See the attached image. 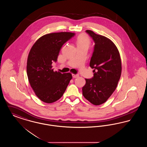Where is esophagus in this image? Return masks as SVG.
<instances>
[{
  "mask_svg": "<svg viewBox=\"0 0 147 147\" xmlns=\"http://www.w3.org/2000/svg\"><path fill=\"white\" fill-rule=\"evenodd\" d=\"M72 76L74 78H77L78 77H79V75L78 74H72Z\"/></svg>",
  "mask_w": 147,
  "mask_h": 147,
  "instance_id": "34e87169",
  "label": "esophagus"
}]
</instances>
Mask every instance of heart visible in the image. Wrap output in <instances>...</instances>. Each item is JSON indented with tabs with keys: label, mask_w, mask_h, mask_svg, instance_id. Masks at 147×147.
Wrapping results in <instances>:
<instances>
[{
	"label": "heart",
	"mask_w": 147,
	"mask_h": 147,
	"mask_svg": "<svg viewBox=\"0 0 147 147\" xmlns=\"http://www.w3.org/2000/svg\"><path fill=\"white\" fill-rule=\"evenodd\" d=\"M77 46L83 45L89 47L90 44V40L86 35H80L77 38Z\"/></svg>",
	"instance_id": "b5f03b06"
}]
</instances>
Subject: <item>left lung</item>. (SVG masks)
<instances>
[{
	"label": "left lung",
	"instance_id": "8db88e82",
	"mask_svg": "<svg viewBox=\"0 0 147 147\" xmlns=\"http://www.w3.org/2000/svg\"><path fill=\"white\" fill-rule=\"evenodd\" d=\"M95 42L90 67L94 77L85 79L83 95L94 105L104 104L115 90L121 75L122 64L119 50L107 37L86 30Z\"/></svg>",
	"mask_w": 147,
	"mask_h": 147
}]
</instances>
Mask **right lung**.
<instances>
[{"label":"right lung","instance_id":"right-lung-1","mask_svg":"<svg viewBox=\"0 0 147 147\" xmlns=\"http://www.w3.org/2000/svg\"><path fill=\"white\" fill-rule=\"evenodd\" d=\"M74 35L68 32L43 35L30 51L26 67L28 82L36 95L44 102L59 100L72 79L70 73L54 71L52 63L57 61L63 44Z\"/></svg>","mask_w":147,"mask_h":147}]
</instances>
